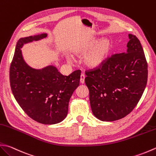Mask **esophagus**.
Instances as JSON below:
<instances>
[{"mask_svg": "<svg viewBox=\"0 0 156 156\" xmlns=\"http://www.w3.org/2000/svg\"><path fill=\"white\" fill-rule=\"evenodd\" d=\"M84 79H85V75L84 74H82L80 76V83L82 84L84 83Z\"/></svg>", "mask_w": 156, "mask_h": 156, "instance_id": "esophagus-1", "label": "esophagus"}]
</instances>
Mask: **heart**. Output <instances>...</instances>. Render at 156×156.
I'll return each mask as SVG.
<instances>
[{
    "instance_id": "obj_1",
    "label": "heart",
    "mask_w": 156,
    "mask_h": 156,
    "mask_svg": "<svg viewBox=\"0 0 156 156\" xmlns=\"http://www.w3.org/2000/svg\"><path fill=\"white\" fill-rule=\"evenodd\" d=\"M113 50V44L109 38H92L78 44L73 49L76 55H83L84 63L88 68L96 69L102 66L110 56ZM72 57H69L68 61L72 62Z\"/></svg>"
}]
</instances>
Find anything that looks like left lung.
I'll return each mask as SVG.
<instances>
[{
  "instance_id": "obj_1",
  "label": "left lung",
  "mask_w": 156,
  "mask_h": 156,
  "mask_svg": "<svg viewBox=\"0 0 156 156\" xmlns=\"http://www.w3.org/2000/svg\"><path fill=\"white\" fill-rule=\"evenodd\" d=\"M129 38L126 51L86 72L91 109L101 121L118 120L130 114L147 84V63L141 42L133 34Z\"/></svg>"
}]
</instances>
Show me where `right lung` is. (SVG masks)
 I'll return each mask as SVG.
<instances>
[{
	"label": "right lung",
	"instance_id": "obj_1",
	"mask_svg": "<svg viewBox=\"0 0 156 156\" xmlns=\"http://www.w3.org/2000/svg\"><path fill=\"white\" fill-rule=\"evenodd\" d=\"M47 34L21 38L17 42L9 71L12 93L29 117L43 124L59 123L66 118L74 91L80 84V70L63 76L55 66L35 69L25 62L23 44L46 38Z\"/></svg>",
	"mask_w": 156,
	"mask_h": 156
}]
</instances>
